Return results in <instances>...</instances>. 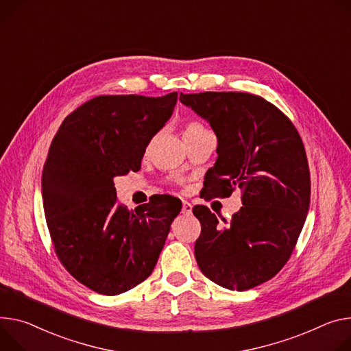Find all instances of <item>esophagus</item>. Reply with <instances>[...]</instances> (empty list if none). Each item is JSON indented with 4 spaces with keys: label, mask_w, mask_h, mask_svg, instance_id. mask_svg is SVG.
<instances>
[{
    "label": "esophagus",
    "mask_w": 351,
    "mask_h": 351,
    "mask_svg": "<svg viewBox=\"0 0 351 351\" xmlns=\"http://www.w3.org/2000/svg\"><path fill=\"white\" fill-rule=\"evenodd\" d=\"M192 211H193V206L190 204L189 202H183V204H182V214L183 215H192Z\"/></svg>",
    "instance_id": "obj_1"
}]
</instances>
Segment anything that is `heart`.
Instances as JSON below:
<instances>
[{"label": "heart", "mask_w": 351, "mask_h": 351, "mask_svg": "<svg viewBox=\"0 0 351 351\" xmlns=\"http://www.w3.org/2000/svg\"><path fill=\"white\" fill-rule=\"evenodd\" d=\"M207 132L206 127L197 121H190L186 124L184 130H183V138H189V137H195L200 133H204Z\"/></svg>", "instance_id": "1"}]
</instances>
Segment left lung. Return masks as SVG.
Here are the masks:
<instances>
[{"label":"left lung","instance_id":"1","mask_svg":"<svg viewBox=\"0 0 351 351\" xmlns=\"http://www.w3.org/2000/svg\"><path fill=\"white\" fill-rule=\"evenodd\" d=\"M180 102L210 123L217 161L206 173L203 197L242 190V207L224 224L206 206L195 256L202 273L232 291L274 277L290 259L311 202L302 140L281 110L245 92L180 93Z\"/></svg>","mask_w":351,"mask_h":351}]
</instances>
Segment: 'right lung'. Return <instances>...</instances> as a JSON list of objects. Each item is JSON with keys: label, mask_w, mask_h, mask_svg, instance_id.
<instances>
[{"label": "right lung", "mask_w": 351, "mask_h": 351, "mask_svg": "<svg viewBox=\"0 0 351 351\" xmlns=\"http://www.w3.org/2000/svg\"><path fill=\"white\" fill-rule=\"evenodd\" d=\"M178 92L159 98L102 95L69 114L51 141L42 199L54 250L88 289L117 295L154 270L179 199L162 195L129 211L114 178L140 171L151 138L172 116Z\"/></svg>", "instance_id": "obj_1"}]
</instances>
